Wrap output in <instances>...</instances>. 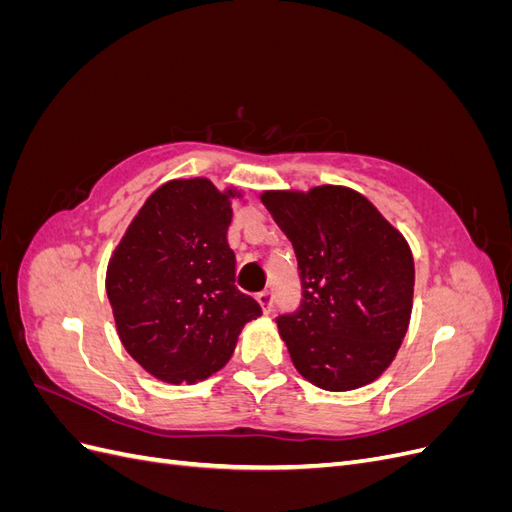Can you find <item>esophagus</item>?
Wrapping results in <instances>:
<instances>
[{"mask_svg":"<svg viewBox=\"0 0 512 512\" xmlns=\"http://www.w3.org/2000/svg\"><path fill=\"white\" fill-rule=\"evenodd\" d=\"M256 299H258V303H260V307H262V312H265V314H271V312H273L275 297H273V292H271V290H262V292H258V294H256Z\"/></svg>","mask_w":512,"mask_h":512,"instance_id":"obj_1","label":"esophagus"}]
</instances>
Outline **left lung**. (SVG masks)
<instances>
[{
	"label": "left lung",
	"mask_w": 512,
	"mask_h": 512,
	"mask_svg": "<svg viewBox=\"0 0 512 512\" xmlns=\"http://www.w3.org/2000/svg\"><path fill=\"white\" fill-rule=\"evenodd\" d=\"M260 198L299 262L301 305L275 318L294 367L324 391L374 382L410 324L414 260L404 235L342 185Z\"/></svg>",
	"instance_id": "obj_1"
}]
</instances>
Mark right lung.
Masks as SVG:
<instances>
[{"label":"right lung","mask_w":512,"mask_h":512,"mask_svg":"<svg viewBox=\"0 0 512 512\" xmlns=\"http://www.w3.org/2000/svg\"><path fill=\"white\" fill-rule=\"evenodd\" d=\"M209 179H175L153 192L106 271L117 333L132 359L170 384L205 380L235 352L262 309L235 286L226 232L230 198Z\"/></svg>","instance_id":"1"}]
</instances>
